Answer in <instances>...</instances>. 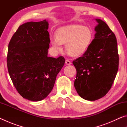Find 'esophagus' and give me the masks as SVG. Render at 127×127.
I'll return each instance as SVG.
<instances>
[{
	"label": "esophagus",
	"mask_w": 127,
	"mask_h": 127,
	"mask_svg": "<svg viewBox=\"0 0 127 127\" xmlns=\"http://www.w3.org/2000/svg\"><path fill=\"white\" fill-rule=\"evenodd\" d=\"M65 63L66 65H69V64H72V62H70L69 60L67 59H66V61H65Z\"/></svg>",
	"instance_id": "34e87169"
}]
</instances>
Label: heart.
Instances as JSON below:
<instances>
[{
    "mask_svg": "<svg viewBox=\"0 0 127 127\" xmlns=\"http://www.w3.org/2000/svg\"><path fill=\"white\" fill-rule=\"evenodd\" d=\"M92 31L82 25H72L62 27L57 31L55 37L50 38L51 44L55 50H63L62 44H65V50L72 57H78L84 54L93 40Z\"/></svg>",
    "mask_w": 127,
    "mask_h": 127,
    "instance_id": "1",
    "label": "heart"
}]
</instances>
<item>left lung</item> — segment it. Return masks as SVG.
Returning <instances> with one entry per match:
<instances>
[{"label":"left lung","mask_w":127,"mask_h":127,"mask_svg":"<svg viewBox=\"0 0 127 127\" xmlns=\"http://www.w3.org/2000/svg\"><path fill=\"white\" fill-rule=\"evenodd\" d=\"M96 33L88 50L73 61L76 69L74 87L83 99L95 101L104 97L112 86L119 66L115 34L104 21L96 19Z\"/></svg>","instance_id":"left-lung-1"}]
</instances>
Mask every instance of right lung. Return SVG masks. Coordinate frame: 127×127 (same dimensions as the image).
<instances>
[{
    "mask_svg": "<svg viewBox=\"0 0 127 127\" xmlns=\"http://www.w3.org/2000/svg\"><path fill=\"white\" fill-rule=\"evenodd\" d=\"M48 22H30L21 25L10 40L7 68L13 84L23 98L32 101L50 93L65 59L49 57L50 40Z\"/></svg>",
    "mask_w": 127,
    "mask_h": 127,
    "instance_id": "add662e5",
    "label": "right lung"
}]
</instances>
